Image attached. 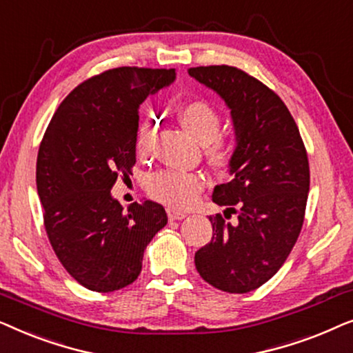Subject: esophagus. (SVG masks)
Wrapping results in <instances>:
<instances>
[{
  "mask_svg": "<svg viewBox=\"0 0 353 353\" xmlns=\"http://www.w3.org/2000/svg\"><path fill=\"white\" fill-rule=\"evenodd\" d=\"M167 215L170 220H183L186 219V214H183V212H178V210H173V209H167Z\"/></svg>",
  "mask_w": 353,
  "mask_h": 353,
  "instance_id": "34e87169",
  "label": "esophagus"
}]
</instances>
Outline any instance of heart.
Returning a JSON list of instances; mask_svg holds the SVG:
<instances>
[{
  "label": "heart",
  "mask_w": 353,
  "mask_h": 353,
  "mask_svg": "<svg viewBox=\"0 0 353 353\" xmlns=\"http://www.w3.org/2000/svg\"><path fill=\"white\" fill-rule=\"evenodd\" d=\"M178 119L192 138L201 144H205L207 156L215 165H225L230 161L231 144L219 133L221 117L214 105L204 101H191L178 109ZM154 125L144 122L138 130L137 148L139 154H148L154 143ZM205 186L204 176L196 172L161 170L149 178L148 191L154 199L175 209H186L194 204L197 196Z\"/></svg>",
  "instance_id": "heart-1"
}]
</instances>
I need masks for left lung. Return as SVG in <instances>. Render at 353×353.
Here are the masks:
<instances>
[{
    "label": "left lung",
    "mask_w": 353,
    "mask_h": 353,
    "mask_svg": "<svg viewBox=\"0 0 353 353\" xmlns=\"http://www.w3.org/2000/svg\"><path fill=\"white\" fill-rule=\"evenodd\" d=\"M188 74L230 109L231 181L216 185L212 201L225 212L239 207L233 223L210 216L215 233L196 252V268L220 291L250 292L281 268L301 233L310 190L305 148L286 104L262 81L230 65L191 67Z\"/></svg>",
    "instance_id": "1"
}]
</instances>
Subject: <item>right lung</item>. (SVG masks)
<instances>
[{
    "instance_id": "right-lung-1",
    "label": "right lung",
    "mask_w": 353,
    "mask_h": 353,
    "mask_svg": "<svg viewBox=\"0 0 353 353\" xmlns=\"http://www.w3.org/2000/svg\"><path fill=\"white\" fill-rule=\"evenodd\" d=\"M175 79V69L103 72L62 101L43 137L37 190L48 238L70 276L90 291L132 284L148 244L167 225L161 204L143 199L125 214L110 190L137 162L139 105Z\"/></svg>"
}]
</instances>
